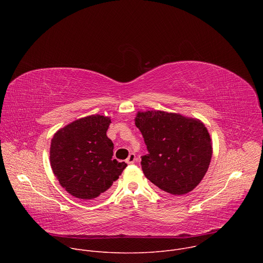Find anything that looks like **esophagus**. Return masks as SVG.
I'll return each instance as SVG.
<instances>
[{"label":"esophagus","instance_id":"1","mask_svg":"<svg viewBox=\"0 0 263 263\" xmlns=\"http://www.w3.org/2000/svg\"><path fill=\"white\" fill-rule=\"evenodd\" d=\"M135 161H136V156H135L134 153H131V154L128 156L127 160H126V162H127L128 164H133Z\"/></svg>","mask_w":263,"mask_h":263}]
</instances>
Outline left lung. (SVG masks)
Instances as JSON below:
<instances>
[{"label": "left lung", "instance_id": "8db88e82", "mask_svg": "<svg viewBox=\"0 0 263 263\" xmlns=\"http://www.w3.org/2000/svg\"><path fill=\"white\" fill-rule=\"evenodd\" d=\"M135 125L148 153L140 164L149 181L175 196L198 186L212 156L210 135L202 122L158 110L138 112Z\"/></svg>", "mask_w": 263, "mask_h": 263}]
</instances>
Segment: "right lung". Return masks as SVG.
Masks as SVG:
<instances>
[{"label":"right lung","mask_w":263,"mask_h":263,"mask_svg":"<svg viewBox=\"0 0 263 263\" xmlns=\"http://www.w3.org/2000/svg\"><path fill=\"white\" fill-rule=\"evenodd\" d=\"M110 119L89 116L57 131L52 138L50 160L65 191L83 200L105 193L127 166L112 159L114 142L106 135Z\"/></svg>","instance_id":"right-lung-1"}]
</instances>
